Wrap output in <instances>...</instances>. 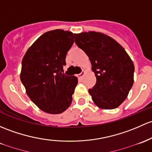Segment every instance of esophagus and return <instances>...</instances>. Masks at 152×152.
<instances>
[{"label":"esophagus","instance_id":"esophagus-1","mask_svg":"<svg viewBox=\"0 0 152 152\" xmlns=\"http://www.w3.org/2000/svg\"><path fill=\"white\" fill-rule=\"evenodd\" d=\"M84 74H85V72H84V71H82V72H81V73H79V74L78 75V76H79V78H82L83 76H84Z\"/></svg>","mask_w":152,"mask_h":152}]
</instances>
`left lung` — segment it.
Returning a JSON list of instances; mask_svg holds the SVG:
<instances>
[{
    "mask_svg": "<svg viewBox=\"0 0 152 152\" xmlns=\"http://www.w3.org/2000/svg\"><path fill=\"white\" fill-rule=\"evenodd\" d=\"M78 47L88 56L96 84L89 93L103 109L119 106L133 84L134 65L126 51L110 36L96 32L74 34Z\"/></svg>",
    "mask_w": 152,
    "mask_h": 152,
    "instance_id": "8db88e82",
    "label": "left lung"
}]
</instances>
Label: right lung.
<instances>
[{"mask_svg": "<svg viewBox=\"0 0 152 152\" xmlns=\"http://www.w3.org/2000/svg\"><path fill=\"white\" fill-rule=\"evenodd\" d=\"M73 42L71 32L51 30L40 36L22 59L20 79L27 94L48 114H61L71 104L78 79L63 72Z\"/></svg>", "mask_w": 152, "mask_h": 152, "instance_id": "right-lung-1", "label": "right lung"}]
</instances>
